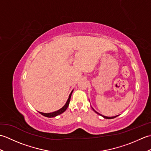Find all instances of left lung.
Returning <instances> with one entry per match:
<instances>
[{
  "label": "left lung",
  "instance_id": "obj_1",
  "mask_svg": "<svg viewBox=\"0 0 151 151\" xmlns=\"http://www.w3.org/2000/svg\"><path fill=\"white\" fill-rule=\"evenodd\" d=\"M93 111L95 112V113H97V114H99V115H101L102 117H103L104 118H105V119H114V118H115V117H117L118 115H116V116H114V117H107V116H104V115H101V114H100L99 113H98L97 111H96L93 108Z\"/></svg>",
  "mask_w": 151,
  "mask_h": 151
}]
</instances>
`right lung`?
Segmentation results:
<instances>
[{"label":"right lung","mask_w":151,"mask_h":151,"mask_svg":"<svg viewBox=\"0 0 151 151\" xmlns=\"http://www.w3.org/2000/svg\"><path fill=\"white\" fill-rule=\"evenodd\" d=\"M73 91V90L70 93V95L69 96V98H68V99H67V101L66 102L65 104L64 105L62 108H60V110H57L56 111L52 112V113H42V112H40V111H39V113L41 114V115H43V116L47 117H56V116H57V115H60L61 114L63 113V112L67 110V108H68V106H69V102H70V97H71V95H72Z\"/></svg>","instance_id":"add662e5"}]
</instances>
